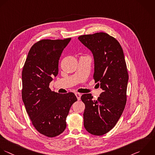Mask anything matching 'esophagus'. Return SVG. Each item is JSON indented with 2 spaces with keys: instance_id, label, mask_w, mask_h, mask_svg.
<instances>
[{
  "instance_id": "obj_1",
  "label": "esophagus",
  "mask_w": 155,
  "mask_h": 155,
  "mask_svg": "<svg viewBox=\"0 0 155 155\" xmlns=\"http://www.w3.org/2000/svg\"><path fill=\"white\" fill-rule=\"evenodd\" d=\"M75 95L78 99V100H80V98H81V94H80V93H78V92H75Z\"/></svg>"
}]
</instances>
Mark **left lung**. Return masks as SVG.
Returning <instances> with one entry per match:
<instances>
[{"label":"left lung","mask_w":155,"mask_h":155,"mask_svg":"<svg viewBox=\"0 0 155 155\" xmlns=\"http://www.w3.org/2000/svg\"><path fill=\"white\" fill-rule=\"evenodd\" d=\"M78 38L93 54V77L103 91L97 100L91 94L81 97L85 104L84 126L91 134L101 136L114 127L126 104L129 74L124 52L117 40L105 32Z\"/></svg>","instance_id":"left-lung-1"}]
</instances>
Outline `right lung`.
<instances>
[{
  "instance_id": "add662e5",
  "label": "right lung",
  "mask_w": 155,
  "mask_h": 155,
  "mask_svg": "<svg viewBox=\"0 0 155 155\" xmlns=\"http://www.w3.org/2000/svg\"><path fill=\"white\" fill-rule=\"evenodd\" d=\"M71 38L41 40L31 48L24 64L21 97L32 124L41 134L55 137L64 132L75 94L52 91L50 82L58 72V61Z\"/></svg>"
}]
</instances>
